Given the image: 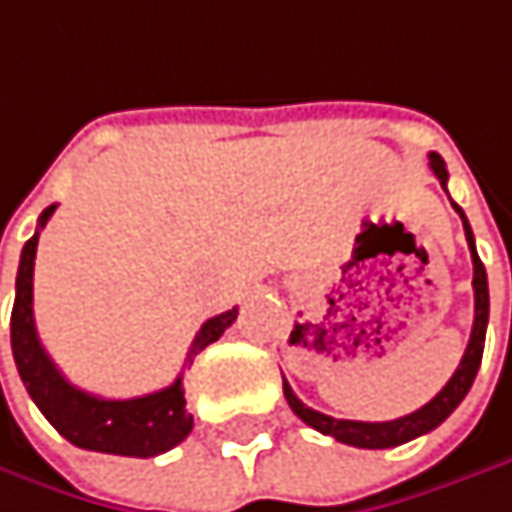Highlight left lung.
I'll use <instances>...</instances> for the list:
<instances>
[{"label":"left lung","mask_w":512,"mask_h":512,"mask_svg":"<svg viewBox=\"0 0 512 512\" xmlns=\"http://www.w3.org/2000/svg\"><path fill=\"white\" fill-rule=\"evenodd\" d=\"M431 169H434V175L440 178L442 190H445L448 169H445V161H442L437 152H431ZM454 210L463 219L466 243H469V252H472V266H475V278H472V287H475V325H472V337H469L466 354H463L460 366L454 369V375L448 378V384L425 407H419V410H413V413H407L401 419H393V422H354V419H334V416H325V413L307 407V404L299 401V395L290 390V384L284 381L287 404L293 407V413L302 419L304 425L316 428L325 437H334V440L346 442V445H354V448H393V445L416 440V437L434 431L437 425H442L457 410V404L472 390V381H475V375L481 369V357H484V340H487L489 287L487 269H484L481 257L475 252V237H472L469 219H466V213L457 208V205H454Z\"/></svg>","instance_id":"1"}]
</instances>
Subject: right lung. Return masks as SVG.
Instances as JSON below:
<instances>
[{
    "label": "right lung",
    "instance_id": "add662e5",
    "mask_svg": "<svg viewBox=\"0 0 512 512\" xmlns=\"http://www.w3.org/2000/svg\"><path fill=\"white\" fill-rule=\"evenodd\" d=\"M55 213V205L46 208L37 219L34 237L23 246L20 269H17V296L11 310V349L14 363L23 378L31 401L40 407V413L52 422V428L78 448L102 451V454H122V457H155L169 451L172 445L187 440L193 431V416L187 413L184 401V372L158 393L140 395V398H99L72 387L70 381L58 372L52 357L40 346L37 328H34V255H37V237L40 228ZM237 319V307L208 319L193 346L187 351L184 369L193 366V357L210 343H216L225 328Z\"/></svg>",
    "mask_w": 512,
    "mask_h": 512
}]
</instances>
